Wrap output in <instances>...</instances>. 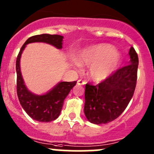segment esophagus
<instances>
[{
    "label": "esophagus",
    "mask_w": 154,
    "mask_h": 154,
    "mask_svg": "<svg viewBox=\"0 0 154 154\" xmlns=\"http://www.w3.org/2000/svg\"><path fill=\"white\" fill-rule=\"evenodd\" d=\"M85 84H86V81H85V80H81V79L77 80V85H79V86H83V85Z\"/></svg>",
    "instance_id": "obj_1"
}]
</instances>
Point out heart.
<instances>
[{
	"label": "heart",
	"instance_id": "b5f03b06",
	"mask_svg": "<svg viewBox=\"0 0 154 154\" xmlns=\"http://www.w3.org/2000/svg\"><path fill=\"white\" fill-rule=\"evenodd\" d=\"M81 63L91 65L90 74L95 81H101L108 77L119 65L121 55L109 45H98L88 48L80 54Z\"/></svg>",
	"mask_w": 154,
	"mask_h": 154
}]
</instances>
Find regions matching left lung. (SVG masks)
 Wrapping results in <instances>:
<instances>
[{
    "instance_id": "1",
    "label": "left lung",
    "mask_w": 154,
    "mask_h": 154,
    "mask_svg": "<svg viewBox=\"0 0 154 154\" xmlns=\"http://www.w3.org/2000/svg\"><path fill=\"white\" fill-rule=\"evenodd\" d=\"M129 55L130 64L115 71L96 86L86 85L84 112L91 123L102 125L112 122L130 103L137 82L139 57L133 47Z\"/></svg>"
}]
</instances>
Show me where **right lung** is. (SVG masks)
Masks as SVG:
<instances>
[{"label": "right lung", "instance_id": "1", "mask_svg": "<svg viewBox=\"0 0 154 154\" xmlns=\"http://www.w3.org/2000/svg\"><path fill=\"white\" fill-rule=\"evenodd\" d=\"M63 36L60 35L41 34L29 37L20 50L16 59V88L18 100L21 106L32 119L40 122H49L59 117L64 100L77 81L61 82L44 95H35L26 88L20 71V58L26 45L32 42H45L56 48H63Z\"/></svg>", "mask_w": 154, "mask_h": 154}]
</instances>
